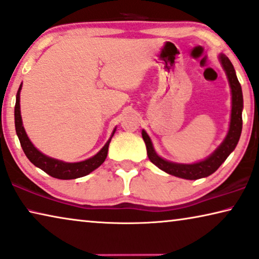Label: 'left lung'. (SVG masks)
<instances>
[{
    "instance_id": "8db88e82",
    "label": "left lung",
    "mask_w": 259,
    "mask_h": 259,
    "mask_svg": "<svg viewBox=\"0 0 259 259\" xmlns=\"http://www.w3.org/2000/svg\"><path fill=\"white\" fill-rule=\"evenodd\" d=\"M221 63H222L223 69L226 70V73L229 79L230 88H231V95H232V107H231V120H230V127L229 132H228L227 138L224 139L222 145L216 149L212 154L201 162L193 163V164H180V163H173L169 161L163 160L156 154L154 148H153L152 141L147 133L142 131V139H144L146 148H147V155L151 162L159 167L166 173L178 176L181 179L187 180H197L201 178H207V176L211 175L213 171L219 169V167L222 164L230 153L234 151L237 142L239 140L242 133V110H243V95H242V88L241 84L236 76L234 65L231 64L230 59L227 57L226 55L220 56Z\"/></svg>"
}]
</instances>
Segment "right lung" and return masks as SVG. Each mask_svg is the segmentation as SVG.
<instances>
[{
	"instance_id": "obj_1",
	"label": "right lung",
	"mask_w": 259,
	"mask_h": 259,
	"mask_svg": "<svg viewBox=\"0 0 259 259\" xmlns=\"http://www.w3.org/2000/svg\"><path fill=\"white\" fill-rule=\"evenodd\" d=\"M22 85L18 89L16 95V104H15V128H16L17 137L20 139L22 149H23L24 154L27 155L30 162L35 164L36 167L40 168V169L46 171L52 178L61 179V180H71L81 178L91 173L98 168L102 164L107 156L108 145H110L111 139L106 142V145L100 149V152L97 153L95 156L90 157V159L81 161V162H74V163H66L63 161L52 159L40 153L38 149L35 148V146L31 144L29 138L25 133L24 127L22 125V118H21V111H20V92H21ZM115 131H113V133Z\"/></svg>"
}]
</instances>
